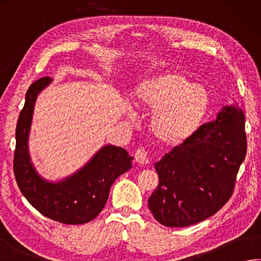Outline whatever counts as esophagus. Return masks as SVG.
Masks as SVG:
<instances>
[{"instance_id": "obj_1", "label": "esophagus", "mask_w": 261, "mask_h": 261, "mask_svg": "<svg viewBox=\"0 0 261 261\" xmlns=\"http://www.w3.org/2000/svg\"><path fill=\"white\" fill-rule=\"evenodd\" d=\"M134 158L139 165H146L149 162V158H147V154L144 149H137L134 153Z\"/></svg>"}]
</instances>
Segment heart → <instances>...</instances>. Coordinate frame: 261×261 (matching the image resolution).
<instances>
[{"instance_id": "1", "label": "heart", "mask_w": 261, "mask_h": 261, "mask_svg": "<svg viewBox=\"0 0 261 261\" xmlns=\"http://www.w3.org/2000/svg\"><path fill=\"white\" fill-rule=\"evenodd\" d=\"M139 109L153 112L150 130L162 144L184 143L198 130L208 110L207 92L183 73L168 71L147 78L133 93Z\"/></svg>"}]
</instances>
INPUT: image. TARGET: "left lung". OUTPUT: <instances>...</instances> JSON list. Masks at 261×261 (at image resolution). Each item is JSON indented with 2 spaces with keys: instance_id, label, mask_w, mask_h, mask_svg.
I'll use <instances>...</instances> for the list:
<instances>
[{
  "instance_id": "1",
  "label": "left lung",
  "mask_w": 261,
  "mask_h": 261,
  "mask_svg": "<svg viewBox=\"0 0 261 261\" xmlns=\"http://www.w3.org/2000/svg\"><path fill=\"white\" fill-rule=\"evenodd\" d=\"M244 120L240 108L225 107L216 120L200 126L156 162L159 185L149 199L156 222L186 227L224 207L247 154Z\"/></svg>"
}]
</instances>
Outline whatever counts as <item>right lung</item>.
Masks as SVG:
<instances>
[{
  "mask_svg": "<svg viewBox=\"0 0 261 261\" xmlns=\"http://www.w3.org/2000/svg\"><path fill=\"white\" fill-rule=\"evenodd\" d=\"M50 77L34 82L26 93V101L16 128L13 173L18 188L34 208L56 222L80 225L91 222L105 207L111 185L132 168V156L119 146L106 145L91 161L59 183H50L37 175L28 154V134L35 100Z\"/></svg>",
  "mask_w": 261,
  "mask_h": 261,
  "instance_id": "obj_1",
  "label": "right lung"
}]
</instances>
